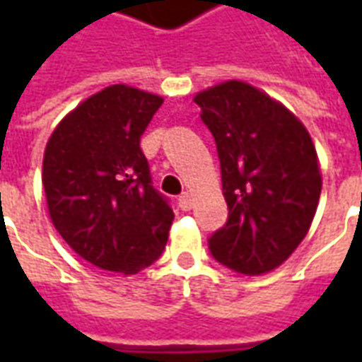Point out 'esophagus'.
I'll list each match as a JSON object with an SVG mask.
<instances>
[{
    "label": "esophagus",
    "mask_w": 362,
    "mask_h": 362,
    "mask_svg": "<svg viewBox=\"0 0 362 362\" xmlns=\"http://www.w3.org/2000/svg\"><path fill=\"white\" fill-rule=\"evenodd\" d=\"M178 204L184 211H189L192 209V204H194V199H192V194L189 192H184L180 197H178Z\"/></svg>",
    "instance_id": "34e87169"
}]
</instances>
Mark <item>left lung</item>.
I'll return each mask as SVG.
<instances>
[{
  "label": "left lung",
  "mask_w": 362,
  "mask_h": 362,
  "mask_svg": "<svg viewBox=\"0 0 362 362\" xmlns=\"http://www.w3.org/2000/svg\"><path fill=\"white\" fill-rule=\"evenodd\" d=\"M215 137L227 225L209 238L219 264L264 275L287 262L316 215L322 173L308 129L250 83L213 85L194 96Z\"/></svg>",
  "instance_id": "1"
}]
</instances>
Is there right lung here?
Masks as SVG:
<instances>
[{"instance_id": "obj_1", "label": "right lung", "mask_w": 362, "mask_h": 362, "mask_svg": "<svg viewBox=\"0 0 362 362\" xmlns=\"http://www.w3.org/2000/svg\"><path fill=\"white\" fill-rule=\"evenodd\" d=\"M163 96L110 85L66 114L46 143L48 213L71 250L93 266L134 275L163 254L174 221L151 186L139 147Z\"/></svg>"}]
</instances>
